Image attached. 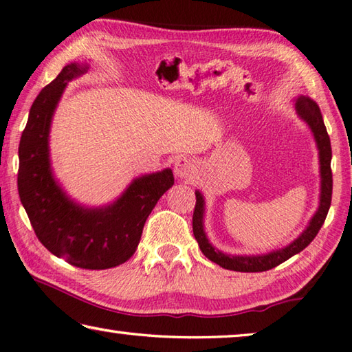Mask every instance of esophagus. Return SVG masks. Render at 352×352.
Instances as JSON below:
<instances>
[{
    "label": "esophagus",
    "instance_id": "1",
    "mask_svg": "<svg viewBox=\"0 0 352 352\" xmlns=\"http://www.w3.org/2000/svg\"><path fill=\"white\" fill-rule=\"evenodd\" d=\"M175 176L179 179H190L195 175L196 165L190 157H177L175 161Z\"/></svg>",
    "mask_w": 352,
    "mask_h": 352
}]
</instances>
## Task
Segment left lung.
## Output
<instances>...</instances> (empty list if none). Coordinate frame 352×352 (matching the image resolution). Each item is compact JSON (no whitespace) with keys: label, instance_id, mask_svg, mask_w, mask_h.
<instances>
[{"label":"left lung","instance_id":"1","mask_svg":"<svg viewBox=\"0 0 352 352\" xmlns=\"http://www.w3.org/2000/svg\"><path fill=\"white\" fill-rule=\"evenodd\" d=\"M294 110L297 116L303 119L314 136V141L319 150V164H320V201L319 208L311 217L307 228L302 231V234L294 239L287 247L273 250L265 254H227L223 251L217 250L213 243L208 241L207 233L204 228V216H205V199L201 191L196 190V207L193 213V234L199 243V248L204 256L210 258L211 262L217 263L219 267L231 271H241V273H262L271 268L277 267L282 262L288 261L289 257L300 253L308 245L313 242V239L319 233L322 225L327 219L331 195H333V173H331V141L328 136L327 127H324L323 118L320 113L319 105L308 96H299L294 99Z\"/></svg>","mask_w":352,"mask_h":352}]
</instances>
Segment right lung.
Listing matches in <instances>:
<instances>
[{"label":"right lung","mask_w":352,"mask_h":352,"mask_svg":"<svg viewBox=\"0 0 352 352\" xmlns=\"http://www.w3.org/2000/svg\"><path fill=\"white\" fill-rule=\"evenodd\" d=\"M87 70V63L67 64L33 101L18 148V193L52 254L79 268L107 270L135 254L145 221L175 177L170 168L139 176L102 207H85L65 193L52 170V119L67 84Z\"/></svg>","instance_id":"right-lung-1"}]
</instances>
